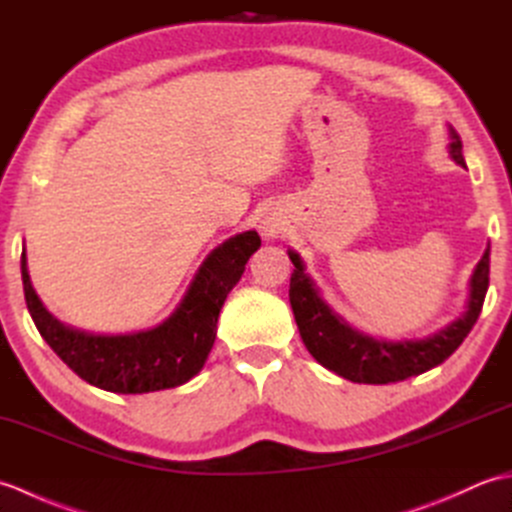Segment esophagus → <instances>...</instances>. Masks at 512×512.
I'll use <instances>...</instances> for the list:
<instances>
[{"label": "esophagus", "instance_id": "esophagus-1", "mask_svg": "<svg viewBox=\"0 0 512 512\" xmlns=\"http://www.w3.org/2000/svg\"><path fill=\"white\" fill-rule=\"evenodd\" d=\"M270 233H273V231H270Z\"/></svg>", "mask_w": 512, "mask_h": 512}]
</instances>
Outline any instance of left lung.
I'll return each mask as SVG.
<instances>
[{
	"mask_svg": "<svg viewBox=\"0 0 512 512\" xmlns=\"http://www.w3.org/2000/svg\"><path fill=\"white\" fill-rule=\"evenodd\" d=\"M449 156L455 165L466 169L462 140L451 125ZM288 257L295 264L290 277V306L295 312L303 345L308 347L314 361L321 363L325 369L352 380V383L365 385L398 383V380L424 374L431 367H438L447 361L462 345L466 334L471 332L477 317H480L488 290V268H491L488 266L491 264V246H488L473 270L466 310L458 319L444 325L438 332L424 336V339L387 341L352 328L339 312H334L325 303L321 290L306 273V264H303L297 250L288 248Z\"/></svg>",
	"mask_w": 512,
	"mask_h": 512,
	"instance_id": "left-lung-1",
	"label": "left lung"
}]
</instances>
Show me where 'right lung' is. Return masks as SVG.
Listing matches in <instances>:
<instances>
[{
    "label": "right lung",
    "instance_id": "obj_1",
    "mask_svg": "<svg viewBox=\"0 0 512 512\" xmlns=\"http://www.w3.org/2000/svg\"><path fill=\"white\" fill-rule=\"evenodd\" d=\"M262 246L257 231H244L215 246L184 297L154 328L125 334H94L61 323L37 297L21 253L26 306L54 354L85 383L112 394H149L189 383L200 374L215 343L217 317L228 292L244 275L250 255Z\"/></svg>",
    "mask_w": 512,
    "mask_h": 512
}]
</instances>
